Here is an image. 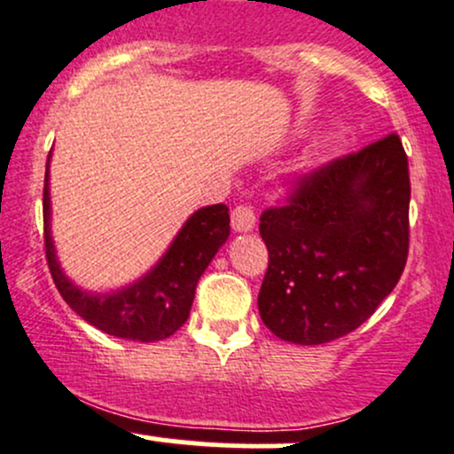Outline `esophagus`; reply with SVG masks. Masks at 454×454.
<instances>
[{
    "mask_svg": "<svg viewBox=\"0 0 454 454\" xmlns=\"http://www.w3.org/2000/svg\"><path fill=\"white\" fill-rule=\"evenodd\" d=\"M231 227L236 231H251L255 227V212H253L251 206H236L231 212Z\"/></svg>",
    "mask_w": 454,
    "mask_h": 454,
    "instance_id": "obj_1",
    "label": "esophagus"
}]
</instances>
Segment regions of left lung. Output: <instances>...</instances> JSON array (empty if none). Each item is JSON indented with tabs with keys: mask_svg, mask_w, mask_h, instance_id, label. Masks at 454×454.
Listing matches in <instances>:
<instances>
[{
	"mask_svg": "<svg viewBox=\"0 0 454 454\" xmlns=\"http://www.w3.org/2000/svg\"><path fill=\"white\" fill-rule=\"evenodd\" d=\"M409 197L396 134L296 179L284 206L260 216L268 268L257 307L268 329L311 346L365 323L404 270Z\"/></svg>",
	"mask_w": 454,
	"mask_h": 454,
	"instance_id": "8db88e82",
	"label": "left lung"
}]
</instances>
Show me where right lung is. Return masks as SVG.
Masks as SVG:
<instances>
[{"mask_svg":"<svg viewBox=\"0 0 454 454\" xmlns=\"http://www.w3.org/2000/svg\"><path fill=\"white\" fill-rule=\"evenodd\" d=\"M43 221L47 266L67 305L104 333L134 342L164 340L186 323L199 279L229 238V207L225 203L201 207L188 218L162 260L143 279L123 290L92 294L69 281L56 260L50 229V160L43 190Z\"/></svg>","mask_w":454,"mask_h":454,"instance_id":"right-lung-1","label":"right lung"}]
</instances>
